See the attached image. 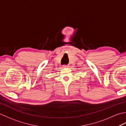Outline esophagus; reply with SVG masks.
Returning a JSON list of instances; mask_svg holds the SVG:
<instances>
[{
    "label": "esophagus",
    "instance_id": "obj_1",
    "mask_svg": "<svg viewBox=\"0 0 126 126\" xmlns=\"http://www.w3.org/2000/svg\"><path fill=\"white\" fill-rule=\"evenodd\" d=\"M67 67H68V65H63V68H67Z\"/></svg>",
    "mask_w": 126,
    "mask_h": 126
}]
</instances>
